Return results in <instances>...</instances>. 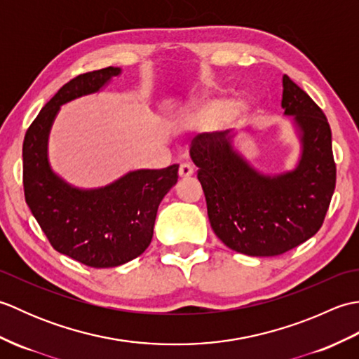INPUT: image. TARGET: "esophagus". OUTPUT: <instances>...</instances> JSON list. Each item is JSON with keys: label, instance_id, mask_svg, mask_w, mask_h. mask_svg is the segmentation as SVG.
I'll return each mask as SVG.
<instances>
[{"label": "esophagus", "instance_id": "obj_1", "mask_svg": "<svg viewBox=\"0 0 359 359\" xmlns=\"http://www.w3.org/2000/svg\"><path fill=\"white\" fill-rule=\"evenodd\" d=\"M193 172H194V170H193L191 165H189V163H180V166H179V175H180L182 179L191 177Z\"/></svg>", "mask_w": 359, "mask_h": 359}]
</instances>
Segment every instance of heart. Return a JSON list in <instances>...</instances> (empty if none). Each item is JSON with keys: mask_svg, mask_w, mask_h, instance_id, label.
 I'll use <instances>...</instances> for the list:
<instances>
[{"mask_svg": "<svg viewBox=\"0 0 359 359\" xmlns=\"http://www.w3.org/2000/svg\"><path fill=\"white\" fill-rule=\"evenodd\" d=\"M231 103H228L225 100H211L197 108L194 114V121L197 125L211 126L226 118L231 114Z\"/></svg>", "mask_w": 359, "mask_h": 359, "instance_id": "b5f03b06", "label": "heart"}]
</instances>
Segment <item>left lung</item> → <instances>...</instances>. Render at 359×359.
I'll list each match as a JSON object with an SVG mask.
<instances>
[{"mask_svg":"<svg viewBox=\"0 0 359 359\" xmlns=\"http://www.w3.org/2000/svg\"><path fill=\"white\" fill-rule=\"evenodd\" d=\"M282 85V108L294 117L302 140L294 171L259 174L233 151L225 131L197 135L189 148L211 228L228 248L248 256L284 255L315 236L337 185L323 109L288 75Z\"/></svg>","mask_w":359,"mask_h":359,"instance_id":"obj_1","label":"left lung"}]
</instances>
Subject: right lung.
Masks as SVG:
<instances>
[{"mask_svg":"<svg viewBox=\"0 0 359 359\" xmlns=\"http://www.w3.org/2000/svg\"><path fill=\"white\" fill-rule=\"evenodd\" d=\"M120 74L118 67L81 74L44 104L22 142V187L26 203L50 245L93 269L133 261L148 248L157 208L179 179V165L139 170L114 184L81 191L50 171L48 134L60 106L97 93Z\"/></svg>","mask_w":359,"mask_h":359,"instance_id":"right-lung-1","label":"right lung"}]
</instances>
